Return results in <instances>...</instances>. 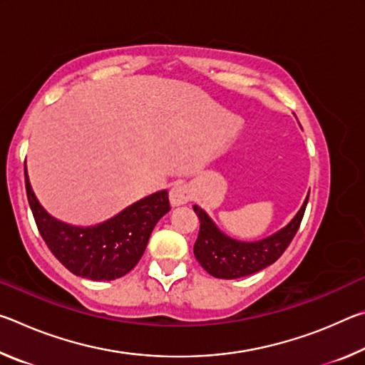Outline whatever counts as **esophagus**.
Masks as SVG:
<instances>
[{"mask_svg": "<svg viewBox=\"0 0 365 365\" xmlns=\"http://www.w3.org/2000/svg\"><path fill=\"white\" fill-rule=\"evenodd\" d=\"M193 197V191L188 187V185L185 183H177L174 187L170 188V193H169V200H170V205L174 207L178 206H183L187 205V202Z\"/></svg>", "mask_w": 365, "mask_h": 365, "instance_id": "esophagus-1", "label": "esophagus"}]
</instances>
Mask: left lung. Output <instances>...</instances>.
Listing matches in <instances>:
<instances>
[{
    "instance_id": "1",
    "label": "left lung",
    "mask_w": 365,
    "mask_h": 365,
    "mask_svg": "<svg viewBox=\"0 0 365 365\" xmlns=\"http://www.w3.org/2000/svg\"><path fill=\"white\" fill-rule=\"evenodd\" d=\"M307 200L309 193L299 211L285 227L269 237L256 240V242H242V240L228 237L209 217L205 209L195 205L193 209L201 222L200 235L193 246L195 257L207 274H211L215 279L225 280L242 279V277L252 275L269 267L292 243L299 228L302 215H304Z\"/></svg>"
}]
</instances>
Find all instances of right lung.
I'll return each mask as SVG.
<instances>
[{"label": "right lung", "instance_id": "1", "mask_svg": "<svg viewBox=\"0 0 365 365\" xmlns=\"http://www.w3.org/2000/svg\"><path fill=\"white\" fill-rule=\"evenodd\" d=\"M24 170L29 205L41 238L58 261L82 279L109 282L128 274L143 256L153 228L170 211L168 190H160L100 224L72 225L53 217L40 205L27 165Z\"/></svg>", "mask_w": 365, "mask_h": 365}]
</instances>
